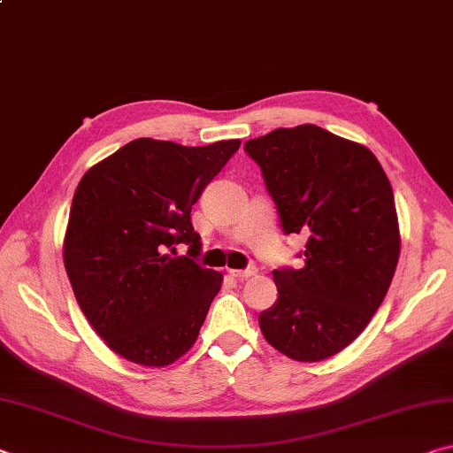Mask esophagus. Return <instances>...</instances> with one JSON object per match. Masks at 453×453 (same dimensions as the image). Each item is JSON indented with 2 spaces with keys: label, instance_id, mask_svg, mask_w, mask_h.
Returning a JSON list of instances; mask_svg holds the SVG:
<instances>
[{
  "label": "esophagus",
  "instance_id": "34e87169",
  "mask_svg": "<svg viewBox=\"0 0 453 453\" xmlns=\"http://www.w3.org/2000/svg\"><path fill=\"white\" fill-rule=\"evenodd\" d=\"M256 272H257L256 265H248L245 270H229V273H232L237 280H248V278H251V275H256Z\"/></svg>",
  "mask_w": 453,
  "mask_h": 453
}]
</instances>
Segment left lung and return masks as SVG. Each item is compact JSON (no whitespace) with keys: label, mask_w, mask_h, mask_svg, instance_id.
<instances>
[{"label":"left lung","mask_w":453,"mask_h":453,"mask_svg":"<svg viewBox=\"0 0 453 453\" xmlns=\"http://www.w3.org/2000/svg\"><path fill=\"white\" fill-rule=\"evenodd\" d=\"M283 234L308 235L300 270L278 267V300L259 313L272 346L321 362L364 332L388 294L400 226L386 172L364 145L303 124L245 142Z\"/></svg>","instance_id":"8db88e82"}]
</instances>
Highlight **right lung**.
Wrapping results in <instances>:
<instances>
[{
	"mask_svg": "<svg viewBox=\"0 0 453 453\" xmlns=\"http://www.w3.org/2000/svg\"><path fill=\"white\" fill-rule=\"evenodd\" d=\"M240 148L140 137L91 167L75 189L64 264L75 300L116 354L162 367L194 346L221 273L202 267L191 208ZM188 245V256L165 254Z\"/></svg>",
	"mask_w": 453,
	"mask_h": 453,
	"instance_id": "1",
	"label": "right lung"
}]
</instances>
